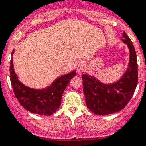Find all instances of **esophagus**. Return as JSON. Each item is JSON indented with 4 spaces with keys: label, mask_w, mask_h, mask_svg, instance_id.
Listing matches in <instances>:
<instances>
[{
    "label": "esophagus",
    "mask_w": 146,
    "mask_h": 146,
    "mask_svg": "<svg viewBox=\"0 0 146 146\" xmlns=\"http://www.w3.org/2000/svg\"><path fill=\"white\" fill-rule=\"evenodd\" d=\"M84 68H85V64L83 62H78L77 64V71L78 73L82 72L84 71Z\"/></svg>",
    "instance_id": "esophagus-1"
}]
</instances>
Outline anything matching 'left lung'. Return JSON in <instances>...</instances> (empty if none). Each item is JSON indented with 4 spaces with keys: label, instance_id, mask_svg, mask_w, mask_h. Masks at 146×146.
<instances>
[{
    "label": "left lung",
    "instance_id": "1",
    "mask_svg": "<svg viewBox=\"0 0 146 146\" xmlns=\"http://www.w3.org/2000/svg\"><path fill=\"white\" fill-rule=\"evenodd\" d=\"M122 41L130 49L128 68L113 84H103L95 77L82 74L83 91L87 107L93 113L102 115L115 113L127 105L138 84V63L133 42L123 32Z\"/></svg>",
    "mask_w": 146,
    "mask_h": 146
}]
</instances>
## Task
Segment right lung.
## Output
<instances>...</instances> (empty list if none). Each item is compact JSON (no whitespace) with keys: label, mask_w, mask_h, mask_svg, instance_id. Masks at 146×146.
Wrapping results in <instances>:
<instances>
[{"label":"right lung","mask_w":146,"mask_h":146,"mask_svg":"<svg viewBox=\"0 0 146 146\" xmlns=\"http://www.w3.org/2000/svg\"><path fill=\"white\" fill-rule=\"evenodd\" d=\"M10 64V79L15 96L19 103L29 112L41 115H51L59 108L65 88L76 72H70L56 78L51 86L42 90L30 88L22 84L18 79L13 69V54Z\"/></svg>","instance_id":"1"}]
</instances>
